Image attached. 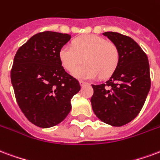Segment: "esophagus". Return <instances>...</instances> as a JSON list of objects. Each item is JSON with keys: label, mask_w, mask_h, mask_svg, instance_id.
<instances>
[{"label": "esophagus", "mask_w": 160, "mask_h": 160, "mask_svg": "<svg viewBox=\"0 0 160 160\" xmlns=\"http://www.w3.org/2000/svg\"><path fill=\"white\" fill-rule=\"evenodd\" d=\"M80 86H85V85H86V82H85V81H83V80H80Z\"/></svg>", "instance_id": "34e87169"}]
</instances>
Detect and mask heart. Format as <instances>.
<instances>
[{
	"instance_id": "obj_1",
	"label": "heart",
	"mask_w": 160,
	"mask_h": 160,
	"mask_svg": "<svg viewBox=\"0 0 160 160\" xmlns=\"http://www.w3.org/2000/svg\"><path fill=\"white\" fill-rule=\"evenodd\" d=\"M59 59L63 68L72 71L80 62L85 64L73 71L77 78L91 80L99 75L110 76L119 62L118 48L111 41L95 35H86L74 40L72 47L64 45L59 50Z\"/></svg>"
}]
</instances>
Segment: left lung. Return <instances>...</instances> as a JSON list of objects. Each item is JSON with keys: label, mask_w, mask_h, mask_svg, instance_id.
Returning <instances> with one entry per match:
<instances>
[{"label": "left lung", "mask_w": 160, "mask_h": 160, "mask_svg": "<svg viewBox=\"0 0 160 160\" xmlns=\"http://www.w3.org/2000/svg\"><path fill=\"white\" fill-rule=\"evenodd\" d=\"M118 48V67L105 84L92 85V107L98 119L113 126H122L137 116L151 86L146 53L136 41L117 32H105Z\"/></svg>", "instance_id": "left-lung-1"}]
</instances>
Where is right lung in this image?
I'll use <instances>...</instances> for the list:
<instances>
[{"mask_svg": "<svg viewBox=\"0 0 160 160\" xmlns=\"http://www.w3.org/2000/svg\"><path fill=\"white\" fill-rule=\"evenodd\" d=\"M68 34L45 31L33 35L14 57L11 81L15 98L27 119L36 126L58 125L71 110V99L80 90L59 59Z\"/></svg>", "mask_w": 160, "mask_h": 160, "instance_id": "right-lung-1", "label": "right lung"}]
</instances>
